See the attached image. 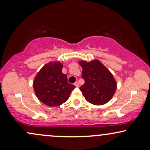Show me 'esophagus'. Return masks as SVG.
Instances as JSON below:
<instances>
[{
  "label": "esophagus",
  "instance_id": "obj_1",
  "mask_svg": "<svg viewBox=\"0 0 150 150\" xmlns=\"http://www.w3.org/2000/svg\"><path fill=\"white\" fill-rule=\"evenodd\" d=\"M74 85H75L76 87H79V83L77 82H75V83H74Z\"/></svg>",
  "mask_w": 150,
  "mask_h": 150
}]
</instances>
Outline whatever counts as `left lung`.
<instances>
[{
  "mask_svg": "<svg viewBox=\"0 0 150 150\" xmlns=\"http://www.w3.org/2000/svg\"><path fill=\"white\" fill-rule=\"evenodd\" d=\"M82 77L85 84L80 87L85 99L94 105H103L111 99L116 90V82L111 72L98 60L81 61Z\"/></svg>",
  "mask_w": 150,
  "mask_h": 150,
  "instance_id": "1",
  "label": "left lung"
}]
</instances>
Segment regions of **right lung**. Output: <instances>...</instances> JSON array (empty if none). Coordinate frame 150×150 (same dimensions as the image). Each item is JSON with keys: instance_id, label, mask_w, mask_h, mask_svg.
<instances>
[{"instance_id": "right-lung-1", "label": "right lung", "mask_w": 150, "mask_h": 150, "mask_svg": "<svg viewBox=\"0 0 150 150\" xmlns=\"http://www.w3.org/2000/svg\"><path fill=\"white\" fill-rule=\"evenodd\" d=\"M63 64L50 62L39 70L34 77V92L43 104L57 106L65 102L75 86L68 83L67 75L62 73Z\"/></svg>"}]
</instances>
